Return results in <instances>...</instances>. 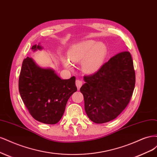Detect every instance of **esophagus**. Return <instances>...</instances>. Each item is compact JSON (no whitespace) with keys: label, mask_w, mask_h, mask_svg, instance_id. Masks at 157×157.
<instances>
[{"label":"esophagus","mask_w":157,"mask_h":157,"mask_svg":"<svg viewBox=\"0 0 157 157\" xmlns=\"http://www.w3.org/2000/svg\"><path fill=\"white\" fill-rule=\"evenodd\" d=\"M82 83H83V82H82V80L77 79L76 81H75V85H76V87H77V88H78V89H79L80 87H82Z\"/></svg>","instance_id":"obj_1"}]
</instances>
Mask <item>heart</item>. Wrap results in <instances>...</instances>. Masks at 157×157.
<instances>
[{
  "label": "heart",
  "instance_id": "b5f03b06",
  "mask_svg": "<svg viewBox=\"0 0 157 157\" xmlns=\"http://www.w3.org/2000/svg\"><path fill=\"white\" fill-rule=\"evenodd\" d=\"M107 55V49L102 43L88 40L75 44L68 53L70 60L73 63H82L83 70L87 73H93L101 67ZM69 60L63 58L62 61L66 67H72Z\"/></svg>",
  "mask_w": 157,
  "mask_h": 157
}]
</instances>
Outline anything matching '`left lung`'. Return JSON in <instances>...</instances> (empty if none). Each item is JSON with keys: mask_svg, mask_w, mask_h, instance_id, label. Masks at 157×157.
Masks as SVG:
<instances>
[{"mask_svg": "<svg viewBox=\"0 0 157 157\" xmlns=\"http://www.w3.org/2000/svg\"><path fill=\"white\" fill-rule=\"evenodd\" d=\"M84 80L80 91L88 117L98 124L113 120L127 106L134 89L136 75L130 53L116 54L97 72L85 75Z\"/></svg>", "mask_w": 157, "mask_h": 157, "instance_id": "obj_1", "label": "left lung"}]
</instances>
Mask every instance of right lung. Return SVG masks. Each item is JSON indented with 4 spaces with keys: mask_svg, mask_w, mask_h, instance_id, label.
<instances>
[{
    "mask_svg": "<svg viewBox=\"0 0 157 157\" xmlns=\"http://www.w3.org/2000/svg\"><path fill=\"white\" fill-rule=\"evenodd\" d=\"M34 51L42 48L34 45ZM77 90L75 77L61 79L52 69L40 68L29 57L23 61L19 91L32 117L45 124L57 123L64 114L69 98Z\"/></svg>",
    "mask_w": 157,
    "mask_h": 157,
    "instance_id": "right-lung-1",
    "label": "right lung"
}]
</instances>
